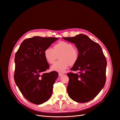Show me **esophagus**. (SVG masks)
I'll use <instances>...</instances> for the list:
<instances>
[{"label": "esophagus", "mask_w": 120, "mask_h": 120, "mask_svg": "<svg viewBox=\"0 0 120 120\" xmlns=\"http://www.w3.org/2000/svg\"><path fill=\"white\" fill-rule=\"evenodd\" d=\"M64 74L63 73H59V76L60 77L62 75H63Z\"/></svg>", "instance_id": "esophagus-1"}]
</instances>
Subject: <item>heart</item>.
Listing matches in <instances>:
<instances>
[{"mask_svg": "<svg viewBox=\"0 0 120 120\" xmlns=\"http://www.w3.org/2000/svg\"><path fill=\"white\" fill-rule=\"evenodd\" d=\"M46 60L50 64H54L59 56V60L51 67L52 70L63 72L68 68L69 65H73L78 61L79 54L78 50L73 47L70 43L61 41L55 45L53 49L48 47L44 52Z\"/></svg>", "mask_w": 120, "mask_h": 120, "instance_id": "obj_1", "label": "heart"}]
</instances>
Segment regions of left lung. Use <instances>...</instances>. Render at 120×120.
I'll return each instance as SVG.
<instances>
[{"label":"left lung","instance_id":"obj_1","mask_svg":"<svg viewBox=\"0 0 120 120\" xmlns=\"http://www.w3.org/2000/svg\"><path fill=\"white\" fill-rule=\"evenodd\" d=\"M63 39L74 43L79 54L78 61L70 69L78 71V73L67 74L68 95L75 101L87 102L96 97L105 85L106 58L100 45L87 35L80 34Z\"/></svg>","mask_w":120,"mask_h":120}]
</instances>
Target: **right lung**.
Listing matches in <instances>:
<instances>
[{
  "mask_svg": "<svg viewBox=\"0 0 120 120\" xmlns=\"http://www.w3.org/2000/svg\"><path fill=\"white\" fill-rule=\"evenodd\" d=\"M58 39L40 36L27 38L15 54V82L23 97L33 104L43 103L52 95V86L59 74L55 71L45 72L49 64L44 52Z\"/></svg>",
  "mask_w": 120,
  "mask_h": 120,
  "instance_id": "right-lung-1",
  "label": "right lung"
}]
</instances>
